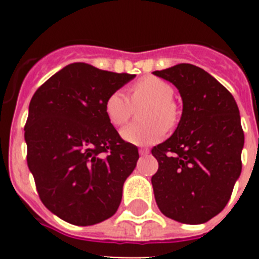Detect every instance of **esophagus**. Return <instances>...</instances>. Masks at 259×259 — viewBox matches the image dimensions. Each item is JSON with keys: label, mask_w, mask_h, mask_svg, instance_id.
<instances>
[{"label": "esophagus", "mask_w": 259, "mask_h": 259, "mask_svg": "<svg viewBox=\"0 0 259 259\" xmlns=\"http://www.w3.org/2000/svg\"><path fill=\"white\" fill-rule=\"evenodd\" d=\"M139 153H140V155H148V154H149V149H145V148H141V149L139 150Z\"/></svg>", "instance_id": "esophagus-1"}]
</instances>
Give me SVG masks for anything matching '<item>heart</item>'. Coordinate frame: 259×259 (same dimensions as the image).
I'll return each instance as SVG.
<instances>
[{
	"label": "heart",
	"mask_w": 259,
	"mask_h": 259,
	"mask_svg": "<svg viewBox=\"0 0 259 259\" xmlns=\"http://www.w3.org/2000/svg\"><path fill=\"white\" fill-rule=\"evenodd\" d=\"M174 88L157 76H145L137 80L130 89V98L123 91H115L105 101V114L110 123L120 127L127 122L134 106L146 104L143 109L146 123L130 124L122 130V137L134 145H152L166 134V127L176 123V107L172 102Z\"/></svg>",
	"instance_id": "heart-1"
}]
</instances>
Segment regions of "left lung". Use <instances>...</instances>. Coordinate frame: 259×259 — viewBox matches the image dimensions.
<instances>
[{
    "instance_id": "obj_1",
    "label": "left lung",
    "mask_w": 259,
    "mask_h": 259,
    "mask_svg": "<svg viewBox=\"0 0 259 259\" xmlns=\"http://www.w3.org/2000/svg\"><path fill=\"white\" fill-rule=\"evenodd\" d=\"M183 100L180 122L170 139L152 149L158 207L180 223L201 224L230 201L241 174L244 131L233 96L206 71L189 63L154 71Z\"/></svg>"
}]
</instances>
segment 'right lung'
<instances>
[{
	"label": "right lung",
	"instance_id": "obj_1",
	"mask_svg": "<svg viewBox=\"0 0 259 259\" xmlns=\"http://www.w3.org/2000/svg\"><path fill=\"white\" fill-rule=\"evenodd\" d=\"M135 75L71 63L48 79L29 102L27 163L37 193L57 217L76 226L110 218L139 159L105 114V101Z\"/></svg>",
	"mask_w": 259,
	"mask_h": 259
}]
</instances>
